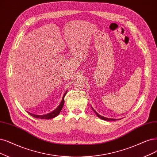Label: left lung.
I'll use <instances>...</instances> for the list:
<instances>
[{
  "label": "left lung",
  "instance_id": "obj_1",
  "mask_svg": "<svg viewBox=\"0 0 157 157\" xmlns=\"http://www.w3.org/2000/svg\"><path fill=\"white\" fill-rule=\"evenodd\" d=\"M92 110H93V111H94V112L96 114V115L98 116V117H99L100 118H101V119H102V120H107V121H114V120H116V119H112V118H105V117H102V116H101V115H100L99 114H98V113H97L95 111H94V109L93 108H92Z\"/></svg>",
  "mask_w": 157,
  "mask_h": 157
}]
</instances>
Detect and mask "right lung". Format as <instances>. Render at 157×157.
I'll use <instances>...</instances> for the list:
<instances>
[{"label": "right lung", "instance_id": "1", "mask_svg": "<svg viewBox=\"0 0 157 157\" xmlns=\"http://www.w3.org/2000/svg\"><path fill=\"white\" fill-rule=\"evenodd\" d=\"M67 91H66V92L65 93V94L63 95V98H62V100H61V103L59 104V105L58 106L54 111H53L52 112L50 113H48L46 114H44V115H37V114H33L32 113H30L28 112L29 114H30L31 116H32L34 118H40V119H51V118H55L59 114L61 111V109L63 107V105H64V102H65V99H64V98H65L66 94H67Z\"/></svg>", "mask_w": 157, "mask_h": 157}]
</instances>
